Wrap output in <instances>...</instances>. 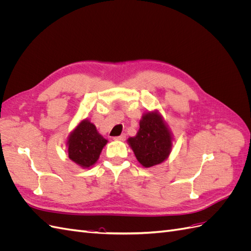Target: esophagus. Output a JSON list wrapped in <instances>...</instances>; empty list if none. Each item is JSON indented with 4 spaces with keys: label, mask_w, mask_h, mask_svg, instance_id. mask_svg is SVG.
Segmentation results:
<instances>
[{
    "label": "esophagus",
    "mask_w": 251,
    "mask_h": 251,
    "mask_svg": "<svg viewBox=\"0 0 251 251\" xmlns=\"http://www.w3.org/2000/svg\"><path fill=\"white\" fill-rule=\"evenodd\" d=\"M114 140H119V141H125L126 140V134H121L117 137H114Z\"/></svg>",
    "instance_id": "esophagus-1"
}]
</instances>
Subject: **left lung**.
<instances>
[{"instance_id":"8db88e82","label":"left lung","mask_w":251,"mask_h":251,"mask_svg":"<svg viewBox=\"0 0 251 251\" xmlns=\"http://www.w3.org/2000/svg\"><path fill=\"white\" fill-rule=\"evenodd\" d=\"M139 130L127 139L138 162L143 168L160 164L169 158L173 148V134L159 111L144 113Z\"/></svg>"}]
</instances>
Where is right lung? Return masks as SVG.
I'll return each instance as SVG.
<instances>
[{
  "label": "right lung",
  "mask_w": 251,
  "mask_h": 251,
  "mask_svg": "<svg viewBox=\"0 0 251 251\" xmlns=\"http://www.w3.org/2000/svg\"><path fill=\"white\" fill-rule=\"evenodd\" d=\"M107 142L94 124L87 118L82 119L68 136V155L80 168L89 169L96 163Z\"/></svg>",
  "instance_id": "obj_1"
}]
</instances>
